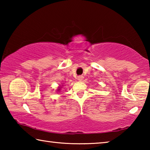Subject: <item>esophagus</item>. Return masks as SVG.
<instances>
[{"instance_id":"esophagus-1","label":"esophagus","mask_w":150,"mask_h":150,"mask_svg":"<svg viewBox=\"0 0 150 150\" xmlns=\"http://www.w3.org/2000/svg\"><path fill=\"white\" fill-rule=\"evenodd\" d=\"M83 75H79V76H78V77H77V79L79 80V81H83Z\"/></svg>"}]
</instances>
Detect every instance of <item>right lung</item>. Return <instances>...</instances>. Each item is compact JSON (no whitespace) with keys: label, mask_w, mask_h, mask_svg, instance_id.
Returning a JSON list of instances; mask_svg holds the SVG:
<instances>
[{"label":"right lung","mask_w":150,"mask_h":150,"mask_svg":"<svg viewBox=\"0 0 150 150\" xmlns=\"http://www.w3.org/2000/svg\"><path fill=\"white\" fill-rule=\"evenodd\" d=\"M58 90H59V89H58Z\"/></svg>","instance_id":"obj_1"}]
</instances>
